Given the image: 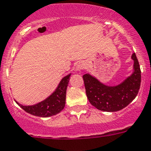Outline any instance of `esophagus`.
<instances>
[{
	"label": "esophagus",
	"instance_id": "obj_1",
	"mask_svg": "<svg viewBox=\"0 0 151 151\" xmlns=\"http://www.w3.org/2000/svg\"><path fill=\"white\" fill-rule=\"evenodd\" d=\"M83 68H84V64H83L82 63H81V62H80V63H78V64H77V66H76V70H78V71L81 70Z\"/></svg>",
	"mask_w": 151,
	"mask_h": 151
}]
</instances>
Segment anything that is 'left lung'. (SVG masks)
Listing matches in <instances>:
<instances>
[{"label":"left lung","instance_id":"1","mask_svg":"<svg viewBox=\"0 0 151 151\" xmlns=\"http://www.w3.org/2000/svg\"><path fill=\"white\" fill-rule=\"evenodd\" d=\"M132 59L134 71L117 86H106L88 73L83 75L87 97L93 106L101 111H116L127 107L135 99L140 87L141 71L135 52Z\"/></svg>","mask_w":151,"mask_h":151}]
</instances>
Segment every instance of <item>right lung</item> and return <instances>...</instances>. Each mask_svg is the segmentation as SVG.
<instances>
[{
  "label": "right lung",
  "mask_w": 151,
  "mask_h": 151,
  "mask_svg": "<svg viewBox=\"0 0 151 151\" xmlns=\"http://www.w3.org/2000/svg\"><path fill=\"white\" fill-rule=\"evenodd\" d=\"M69 75L61 80L58 88L49 98L34 105H22L17 102L22 109L33 116L40 117H49L56 115L63 109L66 101V92L70 80Z\"/></svg>",
  "instance_id": "add662e5"
}]
</instances>
